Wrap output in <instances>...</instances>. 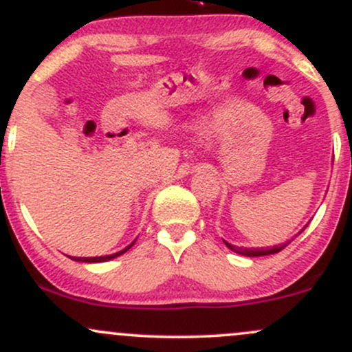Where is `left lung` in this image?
<instances>
[{
    "mask_svg": "<svg viewBox=\"0 0 352 352\" xmlns=\"http://www.w3.org/2000/svg\"><path fill=\"white\" fill-rule=\"evenodd\" d=\"M289 243V241H288ZM288 243H285V245H278V246H273V248H240V246H235V245H230V243H227V241H225V245L228 246L230 250H232V252H235V253H238V254H245V256H265V254H273V253H278V252H281L283 248H285L286 245Z\"/></svg>",
    "mask_w": 352,
    "mask_h": 352,
    "instance_id": "left-lung-1",
    "label": "left lung"
}]
</instances>
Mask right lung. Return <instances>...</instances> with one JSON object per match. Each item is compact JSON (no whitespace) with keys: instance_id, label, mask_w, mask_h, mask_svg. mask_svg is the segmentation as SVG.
<instances>
[{"instance_id":"1","label":"right lung","mask_w":352,"mask_h":352,"mask_svg":"<svg viewBox=\"0 0 352 352\" xmlns=\"http://www.w3.org/2000/svg\"><path fill=\"white\" fill-rule=\"evenodd\" d=\"M132 245H134V243H132ZM132 245H129L127 248L122 250V252L114 253V254H107V256H96V258H76V256H71V260H76V261H84V263H100V261H109V260H112V258H116V256H119V254L125 253V252H127L129 248H131Z\"/></svg>"}]
</instances>
